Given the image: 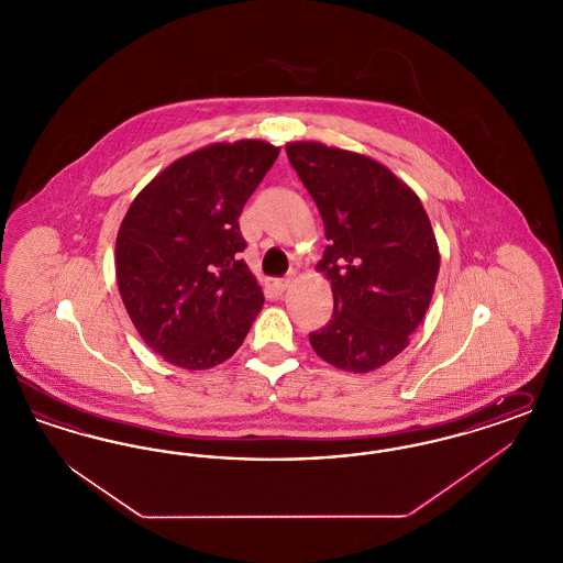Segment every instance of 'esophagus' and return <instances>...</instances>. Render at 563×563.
I'll list each match as a JSON object with an SVG mask.
<instances>
[{
  "label": "esophagus",
  "mask_w": 563,
  "mask_h": 563,
  "mask_svg": "<svg viewBox=\"0 0 563 563\" xmlns=\"http://www.w3.org/2000/svg\"><path fill=\"white\" fill-rule=\"evenodd\" d=\"M291 285H294V274H289V276H285V278H280V280H276V287H278L280 291H287Z\"/></svg>",
  "instance_id": "esophagus-1"
}]
</instances>
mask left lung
<instances>
[{"instance_id":"left-lung-1","label":"left lung","mask_w":563,"mask_h":563,"mask_svg":"<svg viewBox=\"0 0 563 563\" xmlns=\"http://www.w3.org/2000/svg\"><path fill=\"white\" fill-rule=\"evenodd\" d=\"M324 223L321 269L333 314L310 333L314 352L338 369L367 374L409 344L429 310L439 249L420 198L384 164L299 141L287 145Z\"/></svg>"}]
</instances>
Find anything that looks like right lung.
I'll use <instances>...</instances> for the list:
<instances>
[{
	"label": "right lung",
	"instance_id": "obj_1",
	"mask_svg": "<svg viewBox=\"0 0 563 563\" xmlns=\"http://www.w3.org/2000/svg\"><path fill=\"white\" fill-rule=\"evenodd\" d=\"M280 154L266 141L214 143L141 189L115 241V276L139 335L184 369L241 349L264 291L241 260L239 217Z\"/></svg>",
	"mask_w": 563,
	"mask_h": 563
}]
</instances>
